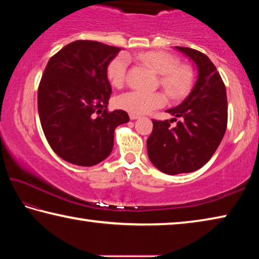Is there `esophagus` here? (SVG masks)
Masks as SVG:
<instances>
[{
    "label": "esophagus",
    "instance_id": "34e87169",
    "mask_svg": "<svg viewBox=\"0 0 259 259\" xmlns=\"http://www.w3.org/2000/svg\"><path fill=\"white\" fill-rule=\"evenodd\" d=\"M129 117H130V120H137V119H139L140 115H136V114H130Z\"/></svg>",
    "mask_w": 259,
    "mask_h": 259
}]
</instances>
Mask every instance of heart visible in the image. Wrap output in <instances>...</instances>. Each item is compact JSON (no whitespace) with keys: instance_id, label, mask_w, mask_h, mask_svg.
I'll list each match as a JSON object with an SVG mask.
<instances>
[{"instance_id":"heart-1","label":"heart","mask_w":259,"mask_h":259,"mask_svg":"<svg viewBox=\"0 0 259 259\" xmlns=\"http://www.w3.org/2000/svg\"><path fill=\"white\" fill-rule=\"evenodd\" d=\"M140 63L146 65L160 74V84L171 99L178 100L190 93L193 85V69L187 65H179L176 57L162 51H146L136 57ZM128 59L117 56L107 66V78L115 88H122L126 80ZM165 96L162 93H143L130 91L116 98V106L136 115H143L153 109L164 106Z\"/></svg>"}]
</instances>
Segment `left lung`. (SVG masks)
<instances>
[{
	"instance_id": "obj_1",
	"label": "left lung",
	"mask_w": 259,
	"mask_h": 259,
	"mask_svg": "<svg viewBox=\"0 0 259 259\" xmlns=\"http://www.w3.org/2000/svg\"><path fill=\"white\" fill-rule=\"evenodd\" d=\"M176 49L194 61L199 74L187 98L166 111L174 119L152 120L147 154L160 171L168 175L193 172L203 166L216 152L227 125L226 89L216 66L198 50ZM172 120L178 121L175 128L169 126Z\"/></svg>"
}]
</instances>
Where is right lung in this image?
<instances>
[{"label": "right lung", "instance_id": "1", "mask_svg": "<svg viewBox=\"0 0 259 259\" xmlns=\"http://www.w3.org/2000/svg\"><path fill=\"white\" fill-rule=\"evenodd\" d=\"M121 49L78 40L48 61L37 90V109L52 150L69 163L91 166L111 154L114 130L128 113L108 112L107 66Z\"/></svg>", "mask_w": 259, "mask_h": 259}]
</instances>
